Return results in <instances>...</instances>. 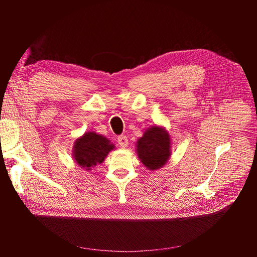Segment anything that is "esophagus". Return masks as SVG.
Here are the masks:
<instances>
[{
    "mask_svg": "<svg viewBox=\"0 0 257 257\" xmlns=\"http://www.w3.org/2000/svg\"><path fill=\"white\" fill-rule=\"evenodd\" d=\"M118 144H119L120 147H121V148H125V147L128 146L127 136H124V135L119 136V137H118Z\"/></svg>",
    "mask_w": 257,
    "mask_h": 257,
    "instance_id": "34e87169",
    "label": "esophagus"
}]
</instances>
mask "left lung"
I'll return each instance as SVG.
<instances>
[{
	"label": "left lung",
	"instance_id": "8db88e82",
	"mask_svg": "<svg viewBox=\"0 0 257 257\" xmlns=\"http://www.w3.org/2000/svg\"><path fill=\"white\" fill-rule=\"evenodd\" d=\"M136 154L150 171L165 167L171 157V136L162 125L147 128L136 143Z\"/></svg>",
	"mask_w": 257,
	"mask_h": 257
}]
</instances>
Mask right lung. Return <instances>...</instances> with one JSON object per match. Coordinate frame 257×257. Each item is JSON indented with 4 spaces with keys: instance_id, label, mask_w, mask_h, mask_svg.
<instances>
[{
    "instance_id": "obj_1",
    "label": "right lung",
    "mask_w": 257,
    "mask_h": 257,
    "mask_svg": "<svg viewBox=\"0 0 257 257\" xmlns=\"http://www.w3.org/2000/svg\"><path fill=\"white\" fill-rule=\"evenodd\" d=\"M113 149L114 145L105 136L87 132L75 139L72 156L77 166L86 171H90L91 168L105 161L109 152Z\"/></svg>"
}]
</instances>
